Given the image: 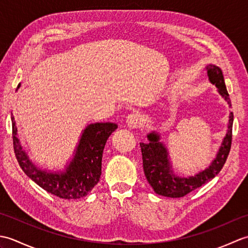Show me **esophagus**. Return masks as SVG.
Returning <instances> with one entry per match:
<instances>
[{
    "label": "esophagus",
    "mask_w": 248,
    "mask_h": 248,
    "mask_svg": "<svg viewBox=\"0 0 248 248\" xmlns=\"http://www.w3.org/2000/svg\"><path fill=\"white\" fill-rule=\"evenodd\" d=\"M141 124V115L139 112H133L128 115L127 117V124L129 128H138Z\"/></svg>",
    "instance_id": "34e87169"
}]
</instances>
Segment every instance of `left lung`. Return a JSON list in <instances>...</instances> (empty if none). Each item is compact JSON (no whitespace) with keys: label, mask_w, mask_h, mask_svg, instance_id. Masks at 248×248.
<instances>
[{"label":"left lung","mask_w":248,"mask_h":248,"mask_svg":"<svg viewBox=\"0 0 248 248\" xmlns=\"http://www.w3.org/2000/svg\"><path fill=\"white\" fill-rule=\"evenodd\" d=\"M205 69H207L210 82L217 87L220 96L228 102L229 107H231L230 98L220 68L215 65H208ZM232 124L233 114L230 113L227 133L224 138L217 157L212 161L211 165L208 168L198 172L197 175L188 178L178 177L173 173L170 159H168L167 149L160 141V135L155 132H151L147 135L149 143H140V146L141 149V155H143L145 176L152 188L155 189V192L162 195V196L179 198L186 196L189 192L212 180L222 170L228 157L231 148V140H232Z\"/></svg>","instance_id":"obj_1"}]
</instances>
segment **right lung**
<instances>
[{
	"label": "right lung",
	"instance_id": "right-lung-1",
	"mask_svg": "<svg viewBox=\"0 0 248 248\" xmlns=\"http://www.w3.org/2000/svg\"><path fill=\"white\" fill-rule=\"evenodd\" d=\"M20 87V84L17 88ZM13 123L14 150L20 167L31 180L46 192L64 199L86 196L98 183L101 176L102 154L108 136L117 129L113 123L88 124L83 131L76 154L64 171L48 172L35 166L22 149L17 138L15 118Z\"/></svg>",
	"mask_w": 248,
	"mask_h": 248
}]
</instances>
